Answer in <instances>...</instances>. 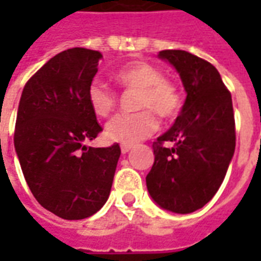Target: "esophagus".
Here are the masks:
<instances>
[{"label":"esophagus","mask_w":261,"mask_h":261,"mask_svg":"<svg viewBox=\"0 0 261 261\" xmlns=\"http://www.w3.org/2000/svg\"><path fill=\"white\" fill-rule=\"evenodd\" d=\"M131 149H133V147H131V145H121V152L123 153L130 152Z\"/></svg>","instance_id":"34e87169"}]
</instances>
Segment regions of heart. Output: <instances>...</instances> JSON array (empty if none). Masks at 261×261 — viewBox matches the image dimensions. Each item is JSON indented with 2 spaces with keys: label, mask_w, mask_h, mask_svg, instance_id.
<instances>
[{
  "label": "heart",
  "mask_w": 261,
  "mask_h": 261,
  "mask_svg": "<svg viewBox=\"0 0 261 261\" xmlns=\"http://www.w3.org/2000/svg\"><path fill=\"white\" fill-rule=\"evenodd\" d=\"M113 80L124 88L137 89V113L119 114L106 124V137L110 141L133 145L145 140L158 128V120L151 110L164 119H170L180 110L181 99L177 86L165 80L156 67L145 61H133L114 69ZM86 99L89 108L99 117H106L116 106V93L100 81H92Z\"/></svg>",
  "instance_id": "1"
}]
</instances>
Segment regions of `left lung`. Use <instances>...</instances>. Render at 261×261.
I'll list each match as a JSON object with an SVG mask.
<instances>
[{
    "label": "left lung",
    "mask_w": 261,
    "mask_h": 261,
    "mask_svg": "<svg viewBox=\"0 0 261 261\" xmlns=\"http://www.w3.org/2000/svg\"><path fill=\"white\" fill-rule=\"evenodd\" d=\"M158 57L176 69L187 96L175 124L153 142L147 189L161 208L190 214L218 192L235 152L232 97L205 60L185 50H164ZM166 141L174 145L164 147Z\"/></svg>",
    "instance_id": "left-lung-1"
}]
</instances>
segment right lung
<instances>
[{"label":"right lung","mask_w":261,"mask_h":261,"mask_svg":"<svg viewBox=\"0 0 261 261\" xmlns=\"http://www.w3.org/2000/svg\"><path fill=\"white\" fill-rule=\"evenodd\" d=\"M102 54L68 48L50 59L22 91L14 144L39 204L63 219H84L108 201L119 144L86 142L102 131L86 99Z\"/></svg>","instance_id":"obj_1"}]
</instances>
